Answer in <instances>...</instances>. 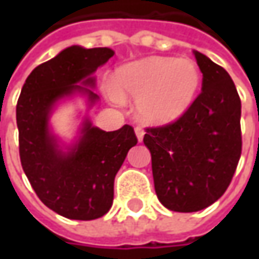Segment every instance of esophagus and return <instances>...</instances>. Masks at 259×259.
Returning a JSON list of instances; mask_svg holds the SVG:
<instances>
[{"instance_id": "34e87169", "label": "esophagus", "mask_w": 259, "mask_h": 259, "mask_svg": "<svg viewBox=\"0 0 259 259\" xmlns=\"http://www.w3.org/2000/svg\"><path fill=\"white\" fill-rule=\"evenodd\" d=\"M135 134H137V138H138V141H143V138H144V130L141 128V126H135Z\"/></svg>"}]
</instances>
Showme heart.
<instances>
[{"instance_id": "b5f03b06", "label": "heart", "mask_w": 259, "mask_h": 259, "mask_svg": "<svg viewBox=\"0 0 259 259\" xmlns=\"http://www.w3.org/2000/svg\"><path fill=\"white\" fill-rule=\"evenodd\" d=\"M200 82V70L192 60L150 57L118 69L112 95L119 101H137L145 122L165 124L189 109Z\"/></svg>"}]
</instances>
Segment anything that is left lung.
<instances>
[{
    "label": "left lung",
    "mask_w": 259,
    "mask_h": 259,
    "mask_svg": "<svg viewBox=\"0 0 259 259\" xmlns=\"http://www.w3.org/2000/svg\"><path fill=\"white\" fill-rule=\"evenodd\" d=\"M202 92L180 118L147 126L157 197L174 212L214 203L232 182L242 151L241 99L224 67L194 52Z\"/></svg>",
    "instance_id": "obj_1"
}]
</instances>
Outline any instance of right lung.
<instances>
[{"label":"right lung","instance_id":"add662e5","mask_svg":"<svg viewBox=\"0 0 259 259\" xmlns=\"http://www.w3.org/2000/svg\"><path fill=\"white\" fill-rule=\"evenodd\" d=\"M112 56L106 47H67L28 75L17 102L23 170L38 199L69 219L92 221L111 209L115 176L138 143L131 125L106 133L86 122L80 143L63 155L49 134V112L60 98L83 91L92 102L98 99L77 83H94L91 75Z\"/></svg>","mask_w":259,"mask_h":259}]
</instances>
